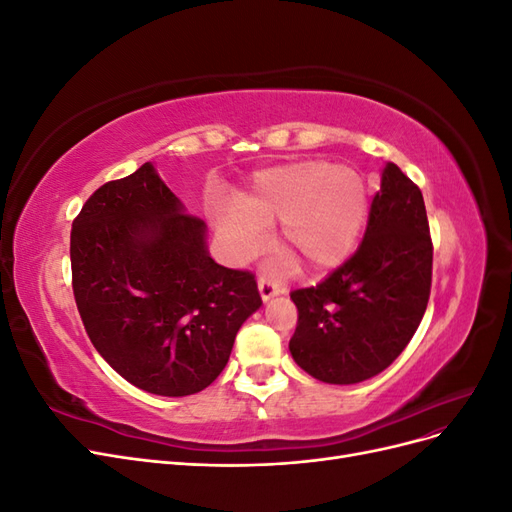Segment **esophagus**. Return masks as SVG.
<instances>
[{
  "label": "esophagus",
  "instance_id": "esophagus-1",
  "mask_svg": "<svg viewBox=\"0 0 512 512\" xmlns=\"http://www.w3.org/2000/svg\"><path fill=\"white\" fill-rule=\"evenodd\" d=\"M258 290H260L262 301H269V299L275 297V294L284 292L273 280H269V277H260V280H258Z\"/></svg>",
  "mask_w": 512,
  "mask_h": 512
}]
</instances>
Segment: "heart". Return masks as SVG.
I'll return each mask as SVG.
<instances>
[{
    "mask_svg": "<svg viewBox=\"0 0 512 512\" xmlns=\"http://www.w3.org/2000/svg\"><path fill=\"white\" fill-rule=\"evenodd\" d=\"M369 209L367 185L352 168L309 160L271 168L241 207H218L215 224L235 254H252L262 226L282 220L280 243L305 265L327 267L342 258L359 235Z\"/></svg>",
    "mask_w": 512,
    "mask_h": 512,
    "instance_id": "b5f03b06",
    "label": "heart"
}]
</instances>
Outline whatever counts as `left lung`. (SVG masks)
<instances>
[{
  "mask_svg": "<svg viewBox=\"0 0 512 512\" xmlns=\"http://www.w3.org/2000/svg\"><path fill=\"white\" fill-rule=\"evenodd\" d=\"M433 245L425 200L397 164H386L363 243L316 286L290 292L299 320L290 354L320 382L356 384L404 352L431 292Z\"/></svg>",
  "mask_w": 512,
  "mask_h": 512,
  "instance_id": "8db88e82",
  "label": "left lung"
}]
</instances>
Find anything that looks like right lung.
<instances>
[{
	"label": "right lung",
	"instance_id": "1",
	"mask_svg": "<svg viewBox=\"0 0 512 512\" xmlns=\"http://www.w3.org/2000/svg\"><path fill=\"white\" fill-rule=\"evenodd\" d=\"M70 262L91 344L153 395L207 389L262 305L254 273L209 256L205 222L183 211L151 162L87 198L72 222Z\"/></svg>",
	"mask_w": 512,
	"mask_h": 512
}]
</instances>
